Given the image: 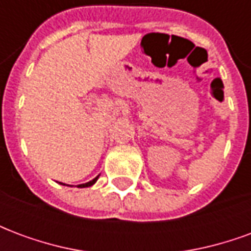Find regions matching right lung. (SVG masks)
<instances>
[{"instance_id":"obj_1","label":"right lung","mask_w":251,"mask_h":251,"mask_svg":"<svg viewBox=\"0 0 251 251\" xmlns=\"http://www.w3.org/2000/svg\"><path fill=\"white\" fill-rule=\"evenodd\" d=\"M98 177H99V176H97L95 179H93V180H91V181H88V183H84V184H79V185H77V188H84V187H91V185H93V184H95V181L98 180ZM64 185H66V184H64Z\"/></svg>"}]
</instances>
